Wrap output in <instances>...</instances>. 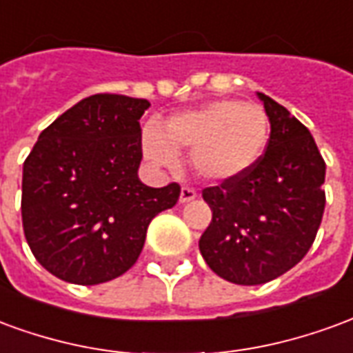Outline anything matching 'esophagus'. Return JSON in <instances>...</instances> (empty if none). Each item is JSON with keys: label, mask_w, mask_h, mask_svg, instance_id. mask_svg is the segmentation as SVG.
<instances>
[{"label": "esophagus", "mask_w": 353, "mask_h": 353, "mask_svg": "<svg viewBox=\"0 0 353 353\" xmlns=\"http://www.w3.org/2000/svg\"><path fill=\"white\" fill-rule=\"evenodd\" d=\"M196 196H199V192L194 191L192 187H183L181 192H179V202L185 204V202H191V200H194Z\"/></svg>", "instance_id": "1"}]
</instances>
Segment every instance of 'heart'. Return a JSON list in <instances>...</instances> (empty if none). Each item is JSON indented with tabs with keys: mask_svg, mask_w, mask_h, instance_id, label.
Here are the masks:
<instances>
[{
	"mask_svg": "<svg viewBox=\"0 0 353 353\" xmlns=\"http://www.w3.org/2000/svg\"><path fill=\"white\" fill-rule=\"evenodd\" d=\"M270 138V121L257 103L214 100L174 115L164 132L149 126L143 151L157 166L176 164L179 149H191V166L208 181L244 176L263 159Z\"/></svg>",
	"mask_w": 353,
	"mask_h": 353,
	"instance_id": "b5f03b06",
	"label": "heart"
}]
</instances>
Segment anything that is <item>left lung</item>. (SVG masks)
Segmentation results:
<instances>
[{
	"label": "left lung",
	"instance_id": "obj_1",
	"mask_svg": "<svg viewBox=\"0 0 353 353\" xmlns=\"http://www.w3.org/2000/svg\"><path fill=\"white\" fill-rule=\"evenodd\" d=\"M270 121L266 151L244 176L208 187L212 223L199 248L223 280L259 285L285 274L316 240L325 210V161L310 130L257 92Z\"/></svg>",
	"mask_w": 353,
	"mask_h": 353
}]
</instances>
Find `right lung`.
<instances>
[{
	"label": "right lung",
	"instance_id": "right-lung-1",
	"mask_svg": "<svg viewBox=\"0 0 353 353\" xmlns=\"http://www.w3.org/2000/svg\"><path fill=\"white\" fill-rule=\"evenodd\" d=\"M151 103L94 94L39 134L22 170V227L52 276L96 285L138 261L154 215L176 206L179 185L139 181V119Z\"/></svg>",
	"mask_w": 353,
	"mask_h": 353
}]
</instances>
